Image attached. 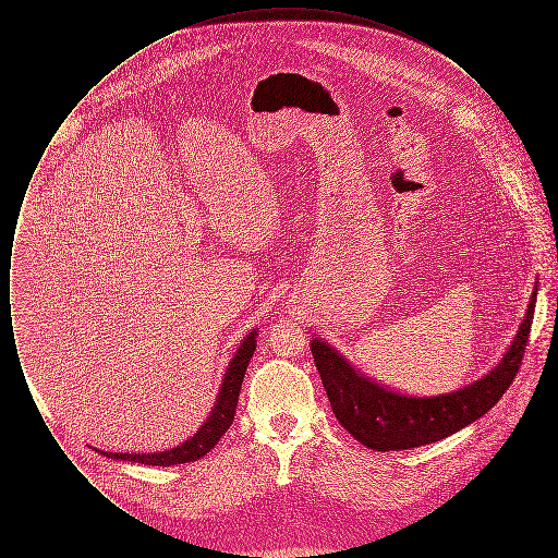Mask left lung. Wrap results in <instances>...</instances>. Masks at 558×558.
I'll return each mask as SVG.
<instances>
[{"label": "left lung", "mask_w": 558, "mask_h": 558, "mask_svg": "<svg viewBox=\"0 0 558 558\" xmlns=\"http://www.w3.org/2000/svg\"><path fill=\"white\" fill-rule=\"evenodd\" d=\"M537 282L525 318L502 360L475 383L439 396H405L391 391L355 371L337 349L314 339L312 355L337 421L362 446L376 451H401L435 444L487 414L519 372L530 339Z\"/></svg>", "instance_id": "1"}]
</instances>
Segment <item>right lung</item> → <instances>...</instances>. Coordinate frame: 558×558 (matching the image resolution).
Segmentation results:
<instances>
[{
  "label": "right lung",
  "instance_id": "obj_1",
  "mask_svg": "<svg viewBox=\"0 0 558 558\" xmlns=\"http://www.w3.org/2000/svg\"><path fill=\"white\" fill-rule=\"evenodd\" d=\"M3 274V266H1ZM257 328H253L239 349L234 353V357L230 360L226 374L221 378V387L219 393L215 398L211 412L207 416V421L201 425V428L186 439L180 446L165 451H142V453H130V451H98L102 456H107L110 460H125V462H137V464H148V466H173V464H186L201 460L203 456H207L209 450L215 448V444L221 439V435L232 426L234 414H236V405H239L240 387H242V378L246 366L253 357V351L257 347Z\"/></svg>",
  "mask_w": 558,
  "mask_h": 558
}]
</instances>
